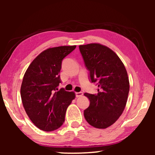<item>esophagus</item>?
Here are the masks:
<instances>
[{
  "mask_svg": "<svg viewBox=\"0 0 155 155\" xmlns=\"http://www.w3.org/2000/svg\"><path fill=\"white\" fill-rule=\"evenodd\" d=\"M76 97H77V98H78V97H81V96H83V92H76Z\"/></svg>",
  "mask_w": 155,
  "mask_h": 155,
  "instance_id": "obj_1",
  "label": "esophagus"
}]
</instances>
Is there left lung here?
Here are the masks:
<instances>
[{
    "instance_id": "obj_1",
    "label": "left lung",
    "mask_w": 155,
    "mask_h": 155,
    "mask_svg": "<svg viewBox=\"0 0 155 155\" xmlns=\"http://www.w3.org/2000/svg\"><path fill=\"white\" fill-rule=\"evenodd\" d=\"M79 49L91 81L98 87L96 94H84L90 101L84 117L91 126L104 129L114 124L124 110L130 87L127 70L106 46L92 43L80 45Z\"/></svg>"
}]
</instances>
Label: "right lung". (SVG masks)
<instances>
[{"label": "right lung", "instance_id": "obj_1", "mask_svg": "<svg viewBox=\"0 0 155 155\" xmlns=\"http://www.w3.org/2000/svg\"><path fill=\"white\" fill-rule=\"evenodd\" d=\"M77 46L49 48L31 62L23 77L20 95L27 115L37 127L44 131L54 130L65 121L68 106L75 98L74 91L57 86L61 83L60 70L64 57Z\"/></svg>", "mask_w": 155, "mask_h": 155}]
</instances>
